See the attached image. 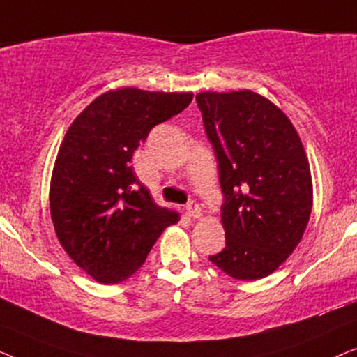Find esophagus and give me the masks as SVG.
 Here are the masks:
<instances>
[{"mask_svg": "<svg viewBox=\"0 0 357 357\" xmlns=\"http://www.w3.org/2000/svg\"><path fill=\"white\" fill-rule=\"evenodd\" d=\"M187 214L190 218H193V219H199L203 216V209H202V206H199L198 203H188L187 204Z\"/></svg>", "mask_w": 357, "mask_h": 357, "instance_id": "34e87169", "label": "esophagus"}]
</instances>
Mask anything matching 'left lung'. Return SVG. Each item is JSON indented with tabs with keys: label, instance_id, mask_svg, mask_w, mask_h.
<instances>
[{
	"label": "left lung",
	"instance_id": "1",
	"mask_svg": "<svg viewBox=\"0 0 357 357\" xmlns=\"http://www.w3.org/2000/svg\"><path fill=\"white\" fill-rule=\"evenodd\" d=\"M219 162L226 247L209 257L241 281L261 280L304 236L314 188L301 136L284 112L248 89L197 94Z\"/></svg>",
	"mask_w": 357,
	"mask_h": 357
}]
</instances>
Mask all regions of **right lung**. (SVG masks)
Instances as JSON below:
<instances>
[{"instance_id": "right-lung-1", "label": "right lung", "mask_w": 357, "mask_h": 357, "mask_svg": "<svg viewBox=\"0 0 357 357\" xmlns=\"http://www.w3.org/2000/svg\"><path fill=\"white\" fill-rule=\"evenodd\" d=\"M193 92L120 87L73 120L50 180V214L68 257L92 280L116 284L136 273L180 214L154 203L131 167L153 126L187 109Z\"/></svg>"}]
</instances>
